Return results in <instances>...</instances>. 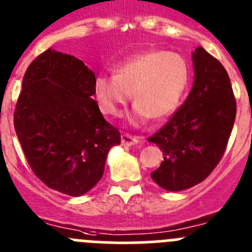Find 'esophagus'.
I'll use <instances>...</instances> for the list:
<instances>
[{
	"label": "esophagus",
	"instance_id": "esophagus-1",
	"mask_svg": "<svg viewBox=\"0 0 252 252\" xmlns=\"http://www.w3.org/2000/svg\"><path fill=\"white\" fill-rule=\"evenodd\" d=\"M138 141H140L138 137L130 135V133H124L121 136V144L125 145V146H132V145L137 144Z\"/></svg>",
	"mask_w": 252,
	"mask_h": 252
}]
</instances>
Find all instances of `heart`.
I'll list each match as a JSON object with an SVG mask.
<instances>
[{
  "mask_svg": "<svg viewBox=\"0 0 252 252\" xmlns=\"http://www.w3.org/2000/svg\"><path fill=\"white\" fill-rule=\"evenodd\" d=\"M190 77V64L182 55L155 50L119 64L116 75H98L94 92L101 111L108 116H121L133 94L132 121L144 124L154 119L160 122L177 110Z\"/></svg>",
  "mask_w": 252,
  "mask_h": 252,
  "instance_id": "b5f03b06",
  "label": "heart"
}]
</instances>
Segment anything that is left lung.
Here are the masks:
<instances>
[{
	"label": "left lung",
	"mask_w": 252,
	"mask_h": 252,
	"mask_svg": "<svg viewBox=\"0 0 252 252\" xmlns=\"http://www.w3.org/2000/svg\"><path fill=\"white\" fill-rule=\"evenodd\" d=\"M192 89L186 101L158 132L149 137L163 152L151 177L167 191L204 181L223 156L236 117L231 81L220 61L197 47L192 54Z\"/></svg>",
	"instance_id": "left-lung-1"
}]
</instances>
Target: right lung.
Returning <instances> with one entry per match:
<instances>
[{
	"label": "right lung",
	"instance_id": "right-lung-1",
	"mask_svg": "<svg viewBox=\"0 0 252 252\" xmlns=\"http://www.w3.org/2000/svg\"><path fill=\"white\" fill-rule=\"evenodd\" d=\"M94 73L76 57L47 50L27 67L13 125L30 167L46 186L70 196L91 190L121 135L103 119Z\"/></svg>",
	"mask_w": 252,
	"mask_h": 252
}]
</instances>
